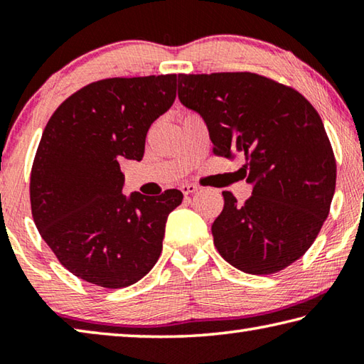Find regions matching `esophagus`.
<instances>
[{"label": "esophagus", "mask_w": 364, "mask_h": 364, "mask_svg": "<svg viewBox=\"0 0 364 364\" xmlns=\"http://www.w3.org/2000/svg\"><path fill=\"white\" fill-rule=\"evenodd\" d=\"M197 191H199V188H197L196 184H191V183H186V184H183V186H181V193L184 196H191V194L197 193Z\"/></svg>", "instance_id": "esophagus-1"}]
</instances>
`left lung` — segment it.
Masks as SVG:
<instances>
[{
	"mask_svg": "<svg viewBox=\"0 0 364 364\" xmlns=\"http://www.w3.org/2000/svg\"><path fill=\"white\" fill-rule=\"evenodd\" d=\"M178 100L205 122L213 152L245 156L244 205L225 191L215 247L250 274L284 269L315 241L336 191L321 117L299 91L250 72L178 75Z\"/></svg>",
	"mask_w": 364,
	"mask_h": 364,
	"instance_id": "1",
	"label": "left lung"
}]
</instances>
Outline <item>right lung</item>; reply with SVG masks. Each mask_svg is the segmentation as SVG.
Segmentation results:
<instances>
[{"instance_id":"1","label":"right lung","mask_w":364,"mask_h":364,"mask_svg":"<svg viewBox=\"0 0 364 364\" xmlns=\"http://www.w3.org/2000/svg\"><path fill=\"white\" fill-rule=\"evenodd\" d=\"M175 97L176 75L107 78L67 97L49 119L30 176L32 215L77 278L127 287L159 260L183 194H122L120 162L143 159L147 130Z\"/></svg>"}]
</instances>
